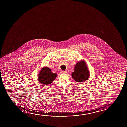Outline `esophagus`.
<instances>
[{
  "instance_id": "1",
  "label": "esophagus",
  "mask_w": 127,
  "mask_h": 127,
  "mask_svg": "<svg viewBox=\"0 0 127 127\" xmlns=\"http://www.w3.org/2000/svg\"><path fill=\"white\" fill-rule=\"evenodd\" d=\"M61 72H62V73H67V71H66V70H65V71H62Z\"/></svg>"
}]
</instances>
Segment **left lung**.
<instances>
[{"instance_id":"1","label":"left lung","mask_w":127,"mask_h":127,"mask_svg":"<svg viewBox=\"0 0 127 127\" xmlns=\"http://www.w3.org/2000/svg\"><path fill=\"white\" fill-rule=\"evenodd\" d=\"M71 75L73 80L77 82H83L88 80L90 76L89 71L84 61L77 63L74 67V71Z\"/></svg>"}]
</instances>
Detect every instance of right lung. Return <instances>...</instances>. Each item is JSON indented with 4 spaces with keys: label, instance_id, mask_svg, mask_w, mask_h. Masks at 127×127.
<instances>
[{
    "label": "right lung",
    "instance_id": "1",
    "mask_svg": "<svg viewBox=\"0 0 127 127\" xmlns=\"http://www.w3.org/2000/svg\"><path fill=\"white\" fill-rule=\"evenodd\" d=\"M38 75L39 82L45 85L51 84L57 76V73H52L50 68L47 67L42 68Z\"/></svg>",
    "mask_w": 127,
    "mask_h": 127
}]
</instances>
